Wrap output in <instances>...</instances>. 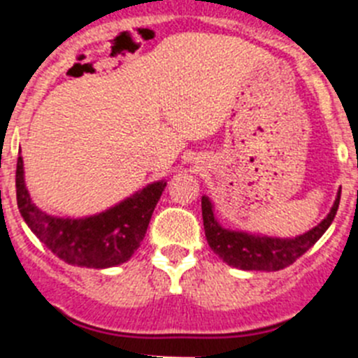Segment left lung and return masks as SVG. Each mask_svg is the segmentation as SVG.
Returning <instances> with one entry per match:
<instances>
[{"label": "left lung", "instance_id": "left-lung-1", "mask_svg": "<svg viewBox=\"0 0 358 358\" xmlns=\"http://www.w3.org/2000/svg\"><path fill=\"white\" fill-rule=\"evenodd\" d=\"M341 189L330 208L328 215L322 218L315 227L308 229L303 235L292 238H280V236H267L262 233H249V231L227 229L218 222L215 217V206L208 195H202V220H204V233L210 243L211 251L226 262L227 265L242 271H280L292 265L299 256L305 255L334 222L335 213L339 210Z\"/></svg>", "mask_w": 358, "mask_h": 358}]
</instances>
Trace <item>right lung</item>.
<instances>
[{
  "mask_svg": "<svg viewBox=\"0 0 358 358\" xmlns=\"http://www.w3.org/2000/svg\"><path fill=\"white\" fill-rule=\"evenodd\" d=\"M166 181L148 182L141 189L100 213L87 217H57L37 206L24 182L23 157H17L15 195L19 213L31 233L55 256L69 265L109 268L131 260L143 242Z\"/></svg>",
  "mask_w": 358,
  "mask_h": 358,
  "instance_id": "right-lung-1",
  "label": "right lung"
}]
</instances>
